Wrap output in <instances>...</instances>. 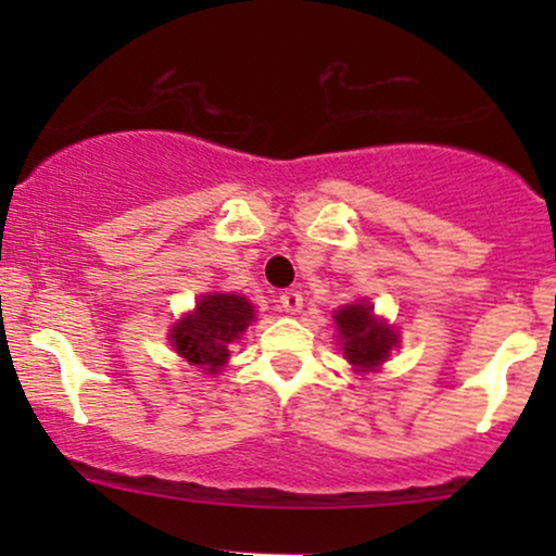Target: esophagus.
Masks as SVG:
<instances>
[{"mask_svg": "<svg viewBox=\"0 0 556 556\" xmlns=\"http://www.w3.org/2000/svg\"><path fill=\"white\" fill-rule=\"evenodd\" d=\"M279 305H282V311H287V314H298L303 308V295L298 290H287L279 295Z\"/></svg>", "mask_w": 556, "mask_h": 556, "instance_id": "1", "label": "esophagus"}]
</instances>
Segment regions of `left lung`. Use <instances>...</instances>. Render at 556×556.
<instances>
[{
  "instance_id": "left-lung-1",
  "label": "left lung",
  "mask_w": 556,
  "mask_h": 556,
  "mask_svg": "<svg viewBox=\"0 0 556 556\" xmlns=\"http://www.w3.org/2000/svg\"><path fill=\"white\" fill-rule=\"evenodd\" d=\"M337 327H340L344 358L361 371L376 368L381 361L389 358V350L397 342V334L374 318L371 305H344L334 314Z\"/></svg>"
}]
</instances>
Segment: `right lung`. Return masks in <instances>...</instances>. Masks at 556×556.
<instances>
[{
    "mask_svg": "<svg viewBox=\"0 0 556 556\" xmlns=\"http://www.w3.org/2000/svg\"><path fill=\"white\" fill-rule=\"evenodd\" d=\"M253 321V305L240 295H203L195 314H188L172 329V344L185 361L216 374L229 358V342L240 340Z\"/></svg>",
    "mask_w": 556,
    "mask_h": 556,
    "instance_id": "obj_1",
    "label": "right lung"
}]
</instances>
